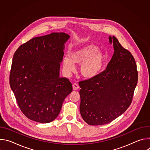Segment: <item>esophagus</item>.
I'll return each mask as SVG.
<instances>
[{
    "label": "esophagus",
    "instance_id": "1",
    "mask_svg": "<svg viewBox=\"0 0 150 150\" xmlns=\"http://www.w3.org/2000/svg\"><path fill=\"white\" fill-rule=\"evenodd\" d=\"M72 88H73V90L74 91H76V90H78L79 88V85L77 84V83H74L72 85Z\"/></svg>",
    "mask_w": 150,
    "mask_h": 150
}]
</instances>
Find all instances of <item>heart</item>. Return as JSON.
<instances>
[{
    "mask_svg": "<svg viewBox=\"0 0 150 150\" xmlns=\"http://www.w3.org/2000/svg\"><path fill=\"white\" fill-rule=\"evenodd\" d=\"M70 59L64 57L63 66L65 71L70 73L75 69V65H81L79 72L86 79L97 77L103 70L107 59L105 53L98 50L93 44H88L76 48L69 53Z\"/></svg>",
    "mask_w": 150,
    "mask_h": 150,
    "instance_id": "1",
    "label": "heart"
}]
</instances>
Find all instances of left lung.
Here are the masks:
<instances>
[{"instance_id":"obj_1","label":"left lung","mask_w":150,"mask_h":150,"mask_svg":"<svg viewBox=\"0 0 150 150\" xmlns=\"http://www.w3.org/2000/svg\"><path fill=\"white\" fill-rule=\"evenodd\" d=\"M114 53L106 69L93 79L81 81L79 110L83 120L90 125L109 123L129 108L138 82L135 59L115 37Z\"/></svg>"}]
</instances>
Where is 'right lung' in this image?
Listing matches in <instances>:
<instances>
[{
	"label": "right lung",
	"mask_w": 150,
	"mask_h": 150,
	"mask_svg": "<svg viewBox=\"0 0 150 150\" xmlns=\"http://www.w3.org/2000/svg\"><path fill=\"white\" fill-rule=\"evenodd\" d=\"M69 38L62 32L35 37L19 46L13 55L10 86L21 110L31 120L53 121L72 91L69 79L60 78L63 50Z\"/></svg>",
	"instance_id": "obj_1"
}]
</instances>
